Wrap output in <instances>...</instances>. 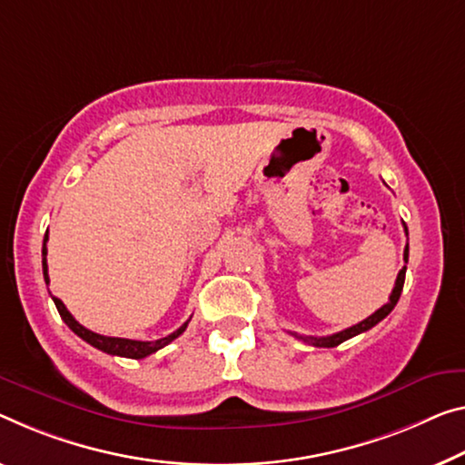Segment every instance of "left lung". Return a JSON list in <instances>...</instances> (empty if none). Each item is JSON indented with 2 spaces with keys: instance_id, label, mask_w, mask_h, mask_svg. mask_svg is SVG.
I'll use <instances>...</instances> for the list:
<instances>
[{
  "instance_id": "8db88e82",
  "label": "left lung",
  "mask_w": 465,
  "mask_h": 465,
  "mask_svg": "<svg viewBox=\"0 0 465 465\" xmlns=\"http://www.w3.org/2000/svg\"><path fill=\"white\" fill-rule=\"evenodd\" d=\"M403 226H405V224H403ZM405 232H407V226H405ZM407 255H410V245H407L405 252H403V260H405V262H407ZM405 270H407V268L403 266L401 272L397 274L395 289H392V292H391L389 303H384V305L381 307V310H376V312L372 313V316H368L366 320H361L360 324H355V326H351V328H345V331H341V332H337V334H331V337H302V334H295V337L305 341V342H310V345H313V347H337V345H341L342 341L351 339V337H355V334H360V332L370 331V328L376 326L378 322H381V320L387 318L389 313L392 312V307L397 305L399 297H401V291H403Z\"/></svg>"
}]
</instances>
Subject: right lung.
<instances>
[{
    "label": "right lung",
    "mask_w": 465,
    "mask_h": 465,
    "mask_svg": "<svg viewBox=\"0 0 465 465\" xmlns=\"http://www.w3.org/2000/svg\"><path fill=\"white\" fill-rule=\"evenodd\" d=\"M47 234L45 239H43V278H45V282L49 284V276H47ZM55 307H58L60 316L64 322L68 324L70 331L74 334H78L83 341H87L89 345H93L99 351L104 353H110V355H120V357H131V360H143V357L152 355L158 351V349L166 347L168 342H173L176 337H181L184 332V328H187L189 322H184L178 331H174L173 334H168V337L158 339V341H133V339H118V337H104V334H97L89 331V328H84L83 324H78L76 320L73 318V313L66 310V305H64L58 297H52Z\"/></svg>",
    "instance_id": "add662e5"
}]
</instances>
